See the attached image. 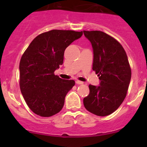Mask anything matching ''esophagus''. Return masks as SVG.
Wrapping results in <instances>:
<instances>
[{"label":"esophagus","mask_w":147,"mask_h":147,"mask_svg":"<svg viewBox=\"0 0 147 147\" xmlns=\"http://www.w3.org/2000/svg\"><path fill=\"white\" fill-rule=\"evenodd\" d=\"M76 84H83V82H81V81H79V80H76Z\"/></svg>","instance_id":"esophagus-1"}]
</instances>
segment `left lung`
I'll list each match as a JSON object with an SVG mask.
<instances>
[{"instance_id": "obj_1", "label": "left lung", "mask_w": 147, "mask_h": 147, "mask_svg": "<svg viewBox=\"0 0 147 147\" xmlns=\"http://www.w3.org/2000/svg\"><path fill=\"white\" fill-rule=\"evenodd\" d=\"M83 32L92 46V69L100 80V85H89L90 94L83 103L91 113L107 116L119 108L126 97L131 68L125 50L117 40L102 31Z\"/></svg>"}]
</instances>
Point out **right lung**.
Here are the masks:
<instances>
[{"label":"right lung","mask_w":147,"mask_h":147,"mask_svg":"<svg viewBox=\"0 0 147 147\" xmlns=\"http://www.w3.org/2000/svg\"><path fill=\"white\" fill-rule=\"evenodd\" d=\"M82 35V31L52 30L38 35L23 53L19 65L20 91L36 115L48 117L63 109L75 82L54 72L63 65L65 49Z\"/></svg>","instance_id":"obj_1"}]
</instances>
